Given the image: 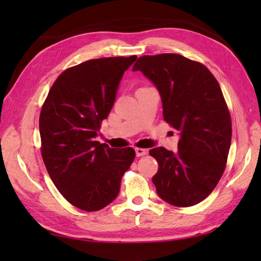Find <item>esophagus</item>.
<instances>
[{
    "label": "esophagus",
    "instance_id": "34e87169",
    "mask_svg": "<svg viewBox=\"0 0 261 261\" xmlns=\"http://www.w3.org/2000/svg\"><path fill=\"white\" fill-rule=\"evenodd\" d=\"M136 154L137 157H141L147 154V149H142V148H136Z\"/></svg>",
    "mask_w": 261,
    "mask_h": 261
}]
</instances>
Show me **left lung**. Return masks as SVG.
I'll return each mask as SVG.
<instances>
[{
	"label": "left lung",
	"mask_w": 261,
	"mask_h": 261,
	"mask_svg": "<svg viewBox=\"0 0 261 261\" xmlns=\"http://www.w3.org/2000/svg\"><path fill=\"white\" fill-rule=\"evenodd\" d=\"M156 86L164 120L178 131V150L163 147L152 177L158 196L175 206H193L218 185L230 150L232 125L218 81L204 65L177 54L142 56L134 65Z\"/></svg>",
	"instance_id": "left-lung-1"
}]
</instances>
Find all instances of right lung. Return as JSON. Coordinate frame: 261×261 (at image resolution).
<instances>
[{
  "label": "right lung",
  "instance_id": "obj_1",
  "mask_svg": "<svg viewBox=\"0 0 261 261\" xmlns=\"http://www.w3.org/2000/svg\"><path fill=\"white\" fill-rule=\"evenodd\" d=\"M136 59H91L66 69L42 105L39 130L48 174L70 204L87 212L114 201L136 157L130 147L113 149L95 141L122 76Z\"/></svg>",
  "mask_w": 261,
  "mask_h": 261
}]
</instances>
